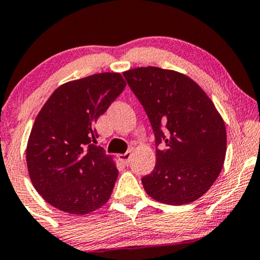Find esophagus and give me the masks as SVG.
I'll use <instances>...</instances> for the list:
<instances>
[{"label": "esophagus", "instance_id": "esophagus-1", "mask_svg": "<svg viewBox=\"0 0 260 260\" xmlns=\"http://www.w3.org/2000/svg\"><path fill=\"white\" fill-rule=\"evenodd\" d=\"M131 157H132V152H131V151H128V152H126V153L119 154V156H117V158H119L120 162H122L123 164H128Z\"/></svg>", "mask_w": 260, "mask_h": 260}]
</instances>
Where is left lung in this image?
<instances>
[{
  "label": "left lung",
  "instance_id": "left-lung-1",
  "mask_svg": "<svg viewBox=\"0 0 260 260\" xmlns=\"http://www.w3.org/2000/svg\"><path fill=\"white\" fill-rule=\"evenodd\" d=\"M156 137V166L141 179L151 198L185 205L205 194L223 168L225 124L205 91L187 75L159 67L123 72Z\"/></svg>",
  "mask_w": 260,
  "mask_h": 260
}]
</instances>
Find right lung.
Wrapping results in <instances>:
<instances>
[{
  "instance_id": "obj_1",
  "label": "right lung",
  "mask_w": 260,
  "mask_h": 260,
  "mask_svg": "<svg viewBox=\"0 0 260 260\" xmlns=\"http://www.w3.org/2000/svg\"><path fill=\"white\" fill-rule=\"evenodd\" d=\"M120 73L68 81L52 92L36 117L26 146L29 179L45 202L87 215L108 203L119 170L96 140L98 117L123 91Z\"/></svg>"
}]
</instances>
